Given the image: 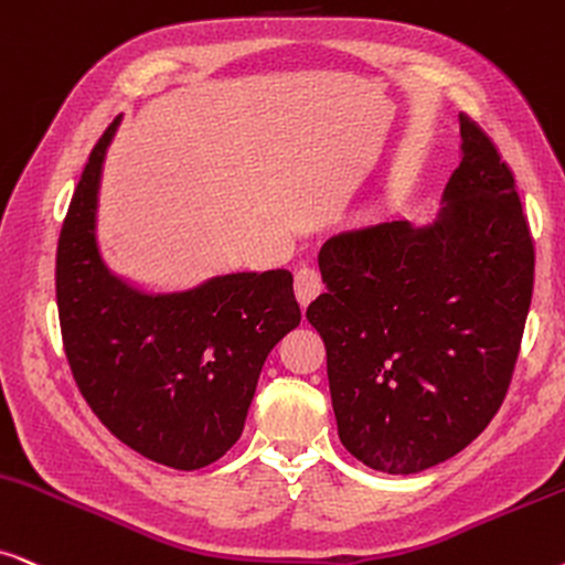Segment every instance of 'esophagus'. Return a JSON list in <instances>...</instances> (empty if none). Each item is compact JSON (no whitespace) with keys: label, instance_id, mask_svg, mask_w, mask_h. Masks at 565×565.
<instances>
[{"label":"esophagus","instance_id":"obj_1","mask_svg":"<svg viewBox=\"0 0 565 565\" xmlns=\"http://www.w3.org/2000/svg\"><path fill=\"white\" fill-rule=\"evenodd\" d=\"M321 288V275L313 267H300L296 273V298L300 306H309L313 298L319 296Z\"/></svg>","mask_w":565,"mask_h":565}]
</instances>
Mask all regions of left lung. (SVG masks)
I'll return each instance as SVG.
<instances>
[{
	"instance_id": "obj_1",
	"label": "left lung",
	"mask_w": 565,
	"mask_h": 565,
	"mask_svg": "<svg viewBox=\"0 0 565 565\" xmlns=\"http://www.w3.org/2000/svg\"><path fill=\"white\" fill-rule=\"evenodd\" d=\"M461 160L434 225L329 238L306 319L327 348L337 430L363 465L413 475L472 444L507 399L532 303L534 241L514 173L459 114Z\"/></svg>"
}]
</instances>
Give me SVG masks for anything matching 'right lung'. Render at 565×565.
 <instances>
[{"label":"right lung","mask_w":565,"mask_h":565,"mask_svg":"<svg viewBox=\"0 0 565 565\" xmlns=\"http://www.w3.org/2000/svg\"><path fill=\"white\" fill-rule=\"evenodd\" d=\"M116 127L95 142L58 233L64 353L79 394L121 444L173 470H200L238 441L269 350L300 324L292 275L236 273L148 296L108 273L95 210Z\"/></svg>","instance_id":"right-lung-1"}]
</instances>
